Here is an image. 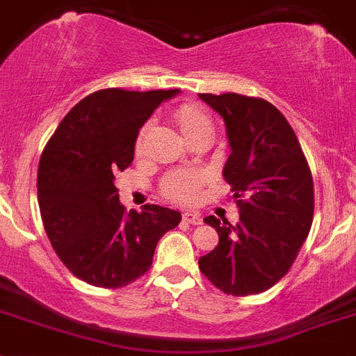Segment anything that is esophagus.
Masks as SVG:
<instances>
[{
    "label": "esophagus",
    "instance_id": "obj_1",
    "mask_svg": "<svg viewBox=\"0 0 356 356\" xmlns=\"http://www.w3.org/2000/svg\"><path fill=\"white\" fill-rule=\"evenodd\" d=\"M184 222L191 223V225H201L202 216L197 211H185L184 213Z\"/></svg>",
    "mask_w": 356,
    "mask_h": 356
}]
</instances>
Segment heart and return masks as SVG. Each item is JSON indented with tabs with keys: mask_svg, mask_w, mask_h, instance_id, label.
<instances>
[{
	"mask_svg": "<svg viewBox=\"0 0 356 356\" xmlns=\"http://www.w3.org/2000/svg\"><path fill=\"white\" fill-rule=\"evenodd\" d=\"M176 124L180 127L181 134L185 138H188L191 134H194L195 131H199L202 125L209 124V118L199 110L194 104H184L176 110L175 113ZM148 129L150 125H145L143 131H141L140 138H138L136 150L143 152L145 148V140H147ZM202 184V176L195 175V172H185V171H176L171 175L165 176L164 180V192L168 197H171L172 201L180 202H192L199 195V188Z\"/></svg>",
	"mask_w": 356,
	"mask_h": 356,
	"instance_id": "heart-1",
	"label": "heart"
}]
</instances>
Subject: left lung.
<instances>
[{"label": "left lung", "mask_w": 356, "mask_h": 356, "mask_svg": "<svg viewBox=\"0 0 356 356\" xmlns=\"http://www.w3.org/2000/svg\"><path fill=\"white\" fill-rule=\"evenodd\" d=\"M225 124L231 155L223 178L238 199L239 223L216 216L218 245L199 269L229 296L266 292L289 273L313 223L309 165L296 133L270 103L239 94H199Z\"/></svg>", "instance_id": "8db88e82"}]
</instances>
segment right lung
<instances>
[{
	"instance_id": "1",
	"label": "right lung",
	"mask_w": 356,
	"mask_h": 356,
	"mask_svg": "<svg viewBox=\"0 0 356 356\" xmlns=\"http://www.w3.org/2000/svg\"><path fill=\"white\" fill-rule=\"evenodd\" d=\"M180 90L104 89L63 118L38 165V204L45 232L64 266L101 289L143 276L155 246L181 220L157 204L125 211L115 176L134 159L145 122Z\"/></svg>"
}]
</instances>
